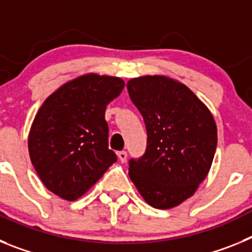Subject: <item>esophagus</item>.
Listing matches in <instances>:
<instances>
[{
    "instance_id": "obj_1",
    "label": "esophagus",
    "mask_w": 252,
    "mask_h": 252,
    "mask_svg": "<svg viewBox=\"0 0 252 252\" xmlns=\"http://www.w3.org/2000/svg\"><path fill=\"white\" fill-rule=\"evenodd\" d=\"M117 155H119L120 161L126 162V159H127V153H126V151H119V153H117Z\"/></svg>"
}]
</instances>
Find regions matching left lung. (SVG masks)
Wrapping results in <instances>:
<instances>
[{
    "mask_svg": "<svg viewBox=\"0 0 252 252\" xmlns=\"http://www.w3.org/2000/svg\"><path fill=\"white\" fill-rule=\"evenodd\" d=\"M127 90L148 131L145 154L130 160L128 177L154 208L179 206L212 165L217 146L212 112L186 84L166 75L132 78Z\"/></svg>",
    "mask_w": 252,
    "mask_h": 252,
    "instance_id": "obj_1",
    "label": "left lung"
}]
</instances>
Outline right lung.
Returning <instances> with one entry per match:
<instances>
[{
    "instance_id": "right-lung-1",
    "label": "right lung",
    "mask_w": 252,
    "mask_h": 252,
    "mask_svg": "<svg viewBox=\"0 0 252 252\" xmlns=\"http://www.w3.org/2000/svg\"><path fill=\"white\" fill-rule=\"evenodd\" d=\"M124 87L119 77L86 73L62 84L41 104L28 148L35 171L51 193L75 201L117 160L108 149L104 112Z\"/></svg>"
}]
</instances>
